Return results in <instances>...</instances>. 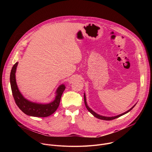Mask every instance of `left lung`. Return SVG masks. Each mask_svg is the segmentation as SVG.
Masks as SVG:
<instances>
[{"label":"left lung","instance_id":"obj_1","mask_svg":"<svg viewBox=\"0 0 152 152\" xmlns=\"http://www.w3.org/2000/svg\"><path fill=\"white\" fill-rule=\"evenodd\" d=\"M84 103H85V106H86V109L88 110V111L91 114H92L95 117H96V118H99V119H100V120H112L115 119V118H118V117H121V116H122V115L126 114V113H129L131 110H132L133 109V108H134V106H135V104H135L134 106H133L131 108V109L127 111H126V112H125V113H123V114H120V115H118L114 116V117H104V116H102V115H100L97 114V113H96L95 112H94V111L91 109V108L88 106L87 103H86V96H85V93H84Z\"/></svg>","mask_w":152,"mask_h":152}]
</instances>
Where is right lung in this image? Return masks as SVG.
Returning <instances> with one entry per match:
<instances>
[{
	"instance_id": "add662e5",
	"label": "right lung",
	"mask_w": 152,
	"mask_h": 152,
	"mask_svg": "<svg viewBox=\"0 0 152 152\" xmlns=\"http://www.w3.org/2000/svg\"><path fill=\"white\" fill-rule=\"evenodd\" d=\"M18 62H16L12 68L10 73V83L13 97L17 106L25 114L37 117H46L53 114L59 105L61 96L66 89L64 85H61L56 90L55 100L48 104L32 102L26 99L20 93L15 80V72Z\"/></svg>"
}]
</instances>
